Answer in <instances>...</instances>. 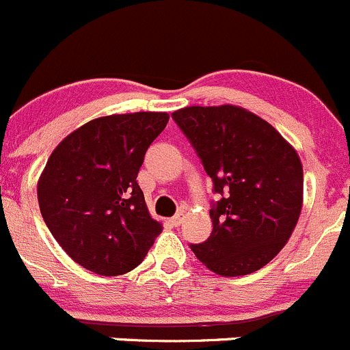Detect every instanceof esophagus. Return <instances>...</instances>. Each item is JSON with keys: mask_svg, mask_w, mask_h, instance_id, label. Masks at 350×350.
<instances>
[{"mask_svg": "<svg viewBox=\"0 0 350 350\" xmlns=\"http://www.w3.org/2000/svg\"><path fill=\"white\" fill-rule=\"evenodd\" d=\"M182 221H183V213H180V214H176V216L172 217L170 224L172 226H180V224H182Z\"/></svg>", "mask_w": 350, "mask_h": 350, "instance_id": "34e87169", "label": "esophagus"}]
</instances>
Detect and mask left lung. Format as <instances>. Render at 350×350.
I'll return each instance as SVG.
<instances>
[{
  "mask_svg": "<svg viewBox=\"0 0 350 350\" xmlns=\"http://www.w3.org/2000/svg\"><path fill=\"white\" fill-rule=\"evenodd\" d=\"M221 199L213 233L192 245L196 257L223 278L267 265L291 238L303 207V165L267 120L238 105L183 107L172 113Z\"/></svg>",
  "mask_w": 350,
  "mask_h": 350,
  "instance_id": "left-lung-1",
  "label": "left lung"
}]
</instances>
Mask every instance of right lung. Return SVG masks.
<instances>
[{
  "instance_id": "obj_1",
  "label": "right lung",
  "mask_w": 350,
  "mask_h": 350,
  "mask_svg": "<svg viewBox=\"0 0 350 350\" xmlns=\"http://www.w3.org/2000/svg\"><path fill=\"white\" fill-rule=\"evenodd\" d=\"M167 112L113 113L83 124L51 153L37 182L47 228L62 250L100 275L136 269L163 226L136 176Z\"/></svg>"
}]
</instances>
